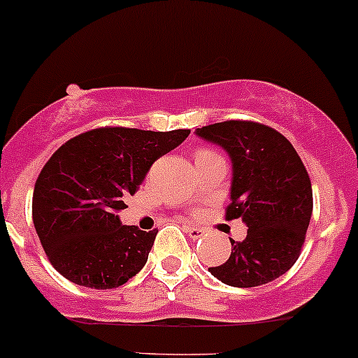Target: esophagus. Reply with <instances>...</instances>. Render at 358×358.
Wrapping results in <instances>:
<instances>
[{
  "label": "esophagus",
  "mask_w": 358,
  "mask_h": 358,
  "mask_svg": "<svg viewBox=\"0 0 358 358\" xmlns=\"http://www.w3.org/2000/svg\"><path fill=\"white\" fill-rule=\"evenodd\" d=\"M187 233H188V236H190L192 239H199V238L203 236V233H206V231H203L202 227L188 226V227H187Z\"/></svg>",
  "instance_id": "esophagus-1"
}]
</instances>
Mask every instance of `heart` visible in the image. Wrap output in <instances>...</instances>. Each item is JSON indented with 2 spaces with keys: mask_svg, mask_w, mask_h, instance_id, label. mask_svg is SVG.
Listing matches in <instances>:
<instances>
[{
  "mask_svg": "<svg viewBox=\"0 0 358 358\" xmlns=\"http://www.w3.org/2000/svg\"><path fill=\"white\" fill-rule=\"evenodd\" d=\"M202 155H214V152L209 151V149H200V151H197V155H195V156H202Z\"/></svg>",
  "mask_w": 358,
  "mask_h": 358,
  "instance_id": "b5f03b06",
  "label": "heart"
}]
</instances>
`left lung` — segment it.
Instances as JSON below:
<instances>
[{"instance_id":"8db88e82","label":"left lung","mask_w":358,"mask_h":358,"mask_svg":"<svg viewBox=\"0 0 358 358\" xmlns=\"http://www.w3.org/2000/svg\"><path fill=\"white\" fill-rule=\"evenodd\" d=\"M195 134L217 144L233 163L226 219L241 217L243 241L231 239L226 263L209 272L231 287H257L284 275L301 255L313 214L308 170L292 144L268 125L226 120Z\"/></svg>"}]
</instances>
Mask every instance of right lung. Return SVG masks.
<instances>
[{"mask_svg": "<svg viewBox=\"0 0 358 358\" xmlns=\"http://www.w3.org/2000/svg\"><path fill=\"white\" fill-rule=\"evenodd\" d=\"M190 131L101 127L50 156L34 188L32 217L47 258L62 277L90 289H115L146 265L158 231L122 226L117 212L149 168Z\"/></svg>", "mask_w": 358, "mask_h": 358, "instance_id": "right-lung-1", "label": "right lung"}]
</instances>
